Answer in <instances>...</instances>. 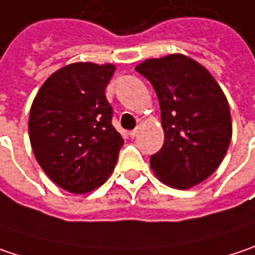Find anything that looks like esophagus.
I'll return each mask as SVG.
<instances>
[{"label": "esophagus", "instance_id": "34e87169", "mask_svg": "<svg viewBox=\"0 0 255 255\" xmlns=\"http://www.w3.org/2000/svg\"><path fill=\"white\" fill-rule=\"evenodd\" d=\"M137 133H139V128L136 126V128H135L133 130H130V133H129V135H130V137H136Z\"/></svg>", "mask_w": 255, "mask_h": 255}]
</instances>
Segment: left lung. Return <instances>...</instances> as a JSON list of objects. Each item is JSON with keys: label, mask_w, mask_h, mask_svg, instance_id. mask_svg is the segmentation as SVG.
I'll return each mask as SVG.
<instances>
[{"label": "left lung", "mask_w": 255, "mask_h": 255, "mask_svg": "<svg viewBox=\"0 0 255 255\" xmlns=\"http://www.w3.org/2000/svg\"><path fill=\"white\" fill-rule=\"evenodd\" d=\"M136 71L152 84L161 107L164 145L151 156L155 175L175 189L206 180L227 154L232 123L218 82L180 53L148 59Z\"/></svg>", "instance_id": "8db88e82"}]
</instances>
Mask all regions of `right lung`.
<instances>
[{
    "instance_id": "1",
    "label": "right lung",
    "mask_w": 255,
    "mask_h": 255,
    "mask_svg": "<svg viewBox=\"0 0 255 255\" xmlns=\"http://www.w3.org/2000/svg\"><path fill=\"white\" fill-rule=\"evenodd\" d=\"M115 65L77 62L52 74L30 109L28 135L47 177L71 193L101 186L118 162L123 137L112 125L106 87Z\"/></svg>"
}]
</instances>
